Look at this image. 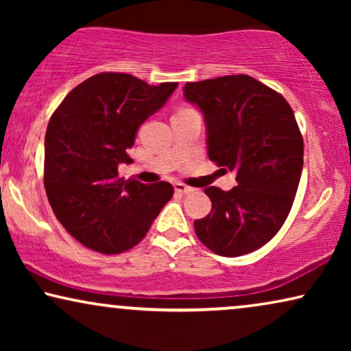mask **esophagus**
I'll return each mask as SVG.
<instances>
[{
	"mask_svg": "<svg viewBox=\"0 0 351 351\" xmlns=\"http://www.w3.org/2000/svg\"><path fill=\"white\" fill-rule=\"evenodd\" d=\"M174 190H176V193H179V195H189L193 191V189H190V186H186L184 184H174Z\"/></svg>",
	"mask_w": 351,
	"mask_h": 351,
	"instance_id": "obj_1",
	"label": "esophagus"
}]
</instances>
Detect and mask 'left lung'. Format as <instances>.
<instances>
[{
  "label": "left lung",
  "mask_w": 351,
  "mask_h": 351,
  "mask_svg": "<svg viewBox=\"0 0 351 351\" xmlns=\"http://www.w3.org/2000/svg\"><path fill=\"white\" fill-rule=\"evenodd\" d=\"M184 97L203 113L209 160L238 182L228 191L204 190L213 209L195 220L196 237L223 257L254 252L282 227L299 186L304 141L294 112L247 75L186 83Z\"/></svg>",
  "instance_id": "8db88e82"
}]
</instances>
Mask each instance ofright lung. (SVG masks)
<instances>
[{"label": "right lung", "instance_id": "add662e5", "mask_svg": "<svg viewBox=\"0 0 351 351\" xmlns=\"http://www.w3.org/2000/svg\"><path fill=\"white\" fill-rule=\"evenodd\" d=\"M177 83L152 86L126 73H99L70 90L49 119L45 189L56 217L76 241L102 254L141 243L174 189L118 177L131 165L138 128Z\"/></svg>", "mask_w": 351, "mask_h": 351}]
</instances>
